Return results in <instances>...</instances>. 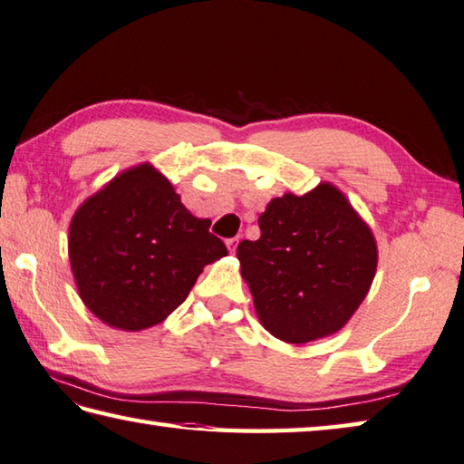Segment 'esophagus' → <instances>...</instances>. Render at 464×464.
I'll return each instance as SVG.
<instances>
[{
  "mask_svg": "<svg viewBox=\"0 0 464 464\" xmlns=\"http://www.w3.org/2000/svg\"><path fill=\"white\" fill-rule=\"evenodd\" d=\"M225 243H227V249H229L231 253H235V247H237V243H239V239H237V237H233V239H227Z\"/></svg>",
  "mask_w": 464,
  "mask_h": 464,
  "instance_id": "esophagus-1",
  "label": "esophagus"
}]
</instances>
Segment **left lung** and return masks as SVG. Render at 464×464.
<instances>
[{
  "label": "left lung",
  "instance_id": "left-lung-1",
  "mask_svg": "<svg viewBox=\"0 0 464 464\" xmlns=\"http://www.w3.org/2000/svg\"><path fill=\"white\" fill-rule=\"evenodd\" d=\"M261 237L241 241V276L271 335L307 343L342 330L376 276L370 227L330 183L277 197L259 217Z\"/></svg>",
  "mask_w": 464,
  "mask_h": 464
}]
</instances>
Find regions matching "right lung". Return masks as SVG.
Returning <instances> with one entry per match:
<instances>
[{
	"instance_id": "1",
	"label": "right lung",
	"mask_w": 464,
	"mask_h": 464,
	"mask_svg": "<svg viewBox=\"0 0 464 464\" xmlns=\"http://www.w3.org/2000/svg\"><path fill=\"white\" fill-rule=\"evenodd\" d=\"M208 227L149 162L124 170L72 217L68 253L82 302L118 330L160 324L207 263L227 256Z\"/></svg>"
}]
</instances>
